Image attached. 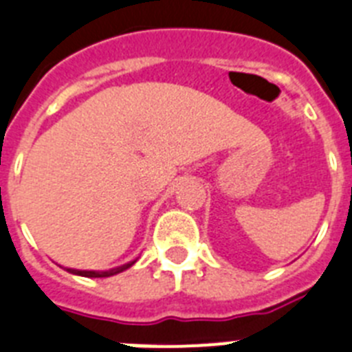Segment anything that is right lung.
<instances>
[{"instance_id":"1","label":"right lung","mask_w":352,"mask_h":352,"mask_svg":"<svg viewBox=\"0 0 352 352\" xmlns=\"http://www.w3.org/2000/svg\"><path fill=\"white\" fill-rule=\"evenodd\" d=\"M135 263H136V259L131 261V263L122 264V266H117V268L104 270V272H95V270H74V268H65V270H66V272H69V274L80 275V277H89V278L111 277V275H117V274H120V272H124V270L131 268V266H133V264H135Z\"/></svg>"}]
</instances>
